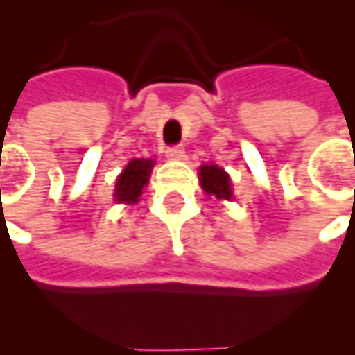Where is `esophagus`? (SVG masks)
<instances>
[{"mask_svg": "<svg viewBox=\"0 0 355 355\" xmlns=\"http://www.w3.org/2000/svg\"><path fill=\"white\" fill-rule=\"evenodd\" d=\"M167 158H171V160H182L184 158V147L182 145H173L169 149L166 150Z\"/></svg>", "mask_w": 355, "mask_h": 355, "instance_id": "1", "label": "esophagus"}]
</instances>
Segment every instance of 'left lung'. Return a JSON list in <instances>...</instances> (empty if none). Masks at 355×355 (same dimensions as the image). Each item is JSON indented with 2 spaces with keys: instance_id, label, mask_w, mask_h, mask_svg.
I'll return each mask as SVG.
<instances>
[{
  "instance_id": "obj_1",
  "label": "left lung",
  "mask_w": 355,
  "mask_h": 355,
  "mask_svg": "<svg viewBox=\"0 0 355 355\" xmlns=\"http://www.w3.org/2000/svg\"><path fill=\"white\" fill-rule=\"evenodd\" d=\"M200 186L208 195H216L217 199H232V188H230V178L221 167L217 166H202L199 171Z\"/></svg>"
}]
</instances>
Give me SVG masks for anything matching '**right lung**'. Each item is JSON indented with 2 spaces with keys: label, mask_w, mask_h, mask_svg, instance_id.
I'll list each match as a JSON object with an SVG mask.
<instances>
[{
  "label": "right lung",
  "mask_w": 355,
  "mask_h": 355,
  "mask_svg": "<svg viewBox=\"0 0 355 355\" xmlns=\"http://www.w3.org/2000/svg\"><path fill=\"white\" fill-rule=\"evenodd\" d=\"M150 169H153V160L134 158L132 162H128L125 171L119 175L118 182H116V191H114L116 200L127 202V205L138 202V197L144 191V186L149 182Z\"/></svg>",
  "instance_id": "1"
}]
</instances>
